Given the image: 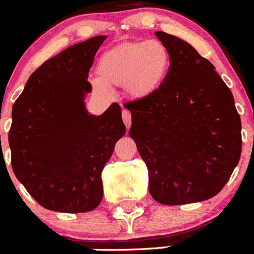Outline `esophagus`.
Returning a JSON list of instances; mask_svg holds the SVG:
<instances>
[{"instance_id":"esophagus-1","label":"esophagus","mask_w":254,"mask_h":254,"mask_svg":"<svg viewBox=\"0 0 254 254\" xmlns=\"http://www.w3.org/2000/svg\"><path fill=\"white\" fill-rule=\"evenodd\" d=\"M122 118H123V122H125L126 127L129 128V126H131V121H132V116L127 109H123L122 111Z\"/></svg>"}]
</instances>
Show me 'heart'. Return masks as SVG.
I'll return each instance as SVG.
<instances>
[{
	"label": "heart",
	"mask_w": 254,
	"mask_h": 254,
	"mask_svg": "<svg viewBox=\"0 0 254 254\" xmlns=\"http://www.w3.org/2000/svg\"><path fill=\"white\" fill-rule=\"evenodd\" d=\"M170 67L169 51L159 40L127 42L100 56L99 86H126L134 96H145L160 86Z\"/></svg>",
	"instance_id": "obj_1"
}]
</instances>
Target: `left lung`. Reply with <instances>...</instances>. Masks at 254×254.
<instances>
[{
  "mask_svg": "<svg viewBox=\"0 0 254 254\" xmlns=\"http://www.w3.org/2000/svg\"><path fill=\"white\" fill-rule=\"evenodd\" d=\"M155 35L169 51V71L152 93L123 104L132 114L128 134L155 201H205L223 190L241 159V117L210 61L174 35Z\"/></svg>",
  "mask_w": 254,
  "mask_h": 254,
  "instance_id": "8db88e82",
  "label": "left lung"
}]
</instances>
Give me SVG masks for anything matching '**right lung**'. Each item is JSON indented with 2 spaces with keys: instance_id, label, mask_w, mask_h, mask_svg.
Segmentation results:
<instances>
[{
  "instance_id": "1",
  "label": "right lung",
  "mask_w": 254,
  "mask_h": 254,
  "mask_svg": "<svg viewBox=\"0 0 254 254\" xmlns=\"http://www.w3.org/2000/svg\"><path fill=\"white\" fill-rule=\"evenodd\" d=\"M104 35L71 46L31 73L12 107L8 131L16 178L40 206L86 212L103 198L102 170L126 133L121 107L87 114L84 96Z\"/></svg>"
}]
</instances>
